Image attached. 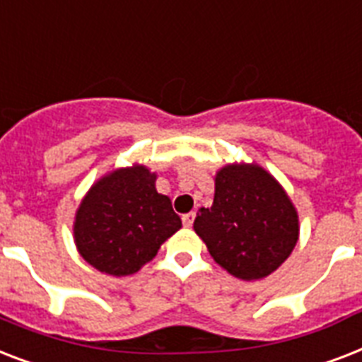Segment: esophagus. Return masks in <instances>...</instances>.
<instances>
[{"label": "esophagus", "instance_id": "34e87169", "mask_svg": "<svg viewBox=\"0 0 362 362\" xmlns=\"http://www.w3.org/2000/svg\"><path fill=\"white\" fill-rule=\"evenodd\" d=\"M193 220H195V212H187V214L182 216V221H184V226L186 227H192Z\"/></svg>", "mask_w": 362, "mask_h": 362}]
</instances>
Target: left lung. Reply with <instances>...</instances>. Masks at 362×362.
Wrapping results in <instances>:
<instances>
[{
    "label": "left lung",
    "instance_id": "1",
    "mask_svg": "<svg viewBox=\"0 0 362 362\" xmlns=\"http://www.w3.org/2000/svg\"><path fill=\"white\" fill-rule=\"evenodd\" d=\"M193 229L220 267L240 280L274 272L298 240V216L286 189L255 163L226 165L216 175L214 203Z\"/></svg>",
    "mask_w": 362,
    "mask_h": 362
}]
</instances>
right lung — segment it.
Instances as JSON below:
<instances>
[{
    "instance_id": "1",
    "label": "right lung",
    "mask_w": 362,
    "mask_h": 362,
    "mask_svg": "<svg viewBox=\"0 0 362 362\" xmlns=\"http://www.w3.org/2000/svg\"><path fill=\"white\" fill-rule=\"evenodd\" d=\"M144 165L116 169L90 187L76 210L75 244L84 261L110 276L135 274L182 227Z\"/></svg>"
}]
</instances>
